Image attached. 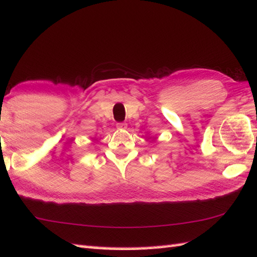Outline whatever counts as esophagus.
<instances>
[{
	"label": "esophagus",
	"mask_w": 257,
	"mask_h": 257,
	"mask_svg": "<svg viewBox=\"0 0 257 257\" xmlns=\"http://www.w3.org/2000/svg\"><path fill=\"white\" fill-rule=\"evenodd\" d=\"M116 128H118V129H125V128H127V123L118 122V123H116Z\"/></svg>",
	"instance_id": "1"
}]
</instances>
